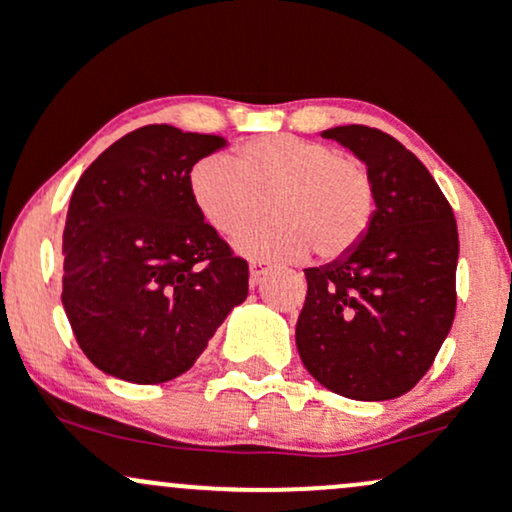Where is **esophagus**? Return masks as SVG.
Masks as SVG:
<instances>
[{
	"label": "esophagus",
	"mask_w": 512,
	"mask_h": 512,
	"mask_svg": "<svg viewBox=\"0 0 512 512\" xmlns=\"http://www.w3.org/2000/svg\"><path fill=\"white\" fill-rule=\"evenodd\" d=\"M267 274H269V264H267V262L255 260V262L250 264V281H252V284H260V281H262Z\"/></svg>",
	"instance_id": "1"
}]
</instances>
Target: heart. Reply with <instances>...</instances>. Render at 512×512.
Returning <instances> with one entry per match:
<instances>
[{
  "mask_svg": "<svg viewBox=\"0 0 512 512\" xmlns=\"http://www.w3.org/2000/svg\"><path fill=\"white\" fill-rule=\"evenodd\" d=\"M199 214L223 236H236L264 211L274 219L250 228L238 248L257 260H317L351 255L375 216V182L358 156L298 134H264L233 158H202L190 173Z\"/></svg>",
  "mask_w": 512,
  "mask_h": 512,
  "instance_id": "obj_1",
  "label": "heart"
}]
</instances>
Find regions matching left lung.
Returning <instances> with one entry per match:
<instances>
[{
    "label": "left lung",
    "instance_id": "left-lung-1",
    "mask_svg": "<svg viewBox=\"0 0 512 512\" xmlns=\"http://www.w3.org/2000/svg\"><path fill=\"white\" fill-rule=\"evenodd\" d=\"M322 137L370 168L375 216L351 255L305 269L298 354L337 395L395 399L428 373L455 320L457 223L433 175L395 137L366 125Z\"/></svg>",
    "mask_w": 512,
    "mask_h": 512
}]
</instances>
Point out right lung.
<instances>
[{
	"label": "right lung",
	"mask_w": 512,
	"mask_h": 512,
	"mask_svg": "<svg viewBox=\"0 0 512 512\" xmlns=\"http://www.w3.org/2000/svg\"><path fill=\"white\" fill-rule=\"evenodd\" d=\"M214 134L146 125L84 170L62 233V305L88 361L113 378H178L248 296V262L199 214L197 161Z\"/></svg>",
	"instance_id": "1"
}]
</instances>
